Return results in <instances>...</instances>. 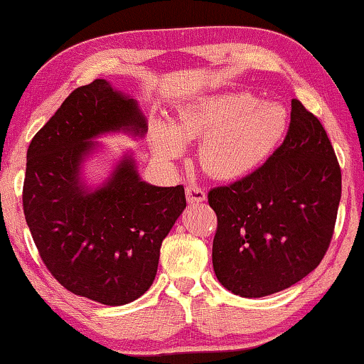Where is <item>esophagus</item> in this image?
<instances>
[{"mask_svg":"<svg viewBox=\"0 0 364 364\" xmlns=\"http://www.w3.org/2000/svg\"><path fill=\"white\" fill-rule=\"evenodd\" d=\"M186 196L188 204H200V202L205 200V192L197 186H188L186 188Z\"/></svg>","mask_w":364,"mask_h":364,"instance_id":"34e87169","label":"esophagus"}]
</instances>
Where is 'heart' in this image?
I'll use <instances>...</instances> for the list:
<instances>
[{
	"instance_id": "obj_1",
	"label": "heart",
	"mask_w": 364,
	"mask_h": 364,
	"mask_svg": "<svg viewBox=\"0 0 364 364\" xmlns=\"http://www.w3.org/2000/svg\"><path fill=\"white\" fill-rule=\"evenodd\" d=\"M287 127L286 108L259 102L249 92L214 93L188 102L172 127L154 122L150 144L164 162L176 160L186 141L200 139L197 157L202 168L219 178L240 177L274 150Z\"/></svg>"
}]
</instances>
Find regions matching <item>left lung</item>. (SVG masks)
I'll return each mask as SVG.
<instances>
[{"instance_id": "1", "label": "left lung", "mask_w": 364, "mask_h": 364, "mask_svg": "<svg viewBox=\"0 0 364 364\" xmlns=\"http://www.w3.org/2000/svg\"><path fill=\"white\" fill-rule=\"evenodd\" d=\"M207 199L217 215L212 264L225 289L262 297L308 276L331 244L341 199V168L318 117L294 98L274 154Z\"/></svg>"}]
</instances>
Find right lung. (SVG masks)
Instances as JSON below:
<instances>
[{
    "label": "right lung",
    "mask_w": 364,
    "mask_h": 364,
    "mask_svg": "<svg viewBox=\"0 0 364 364\" xmlns=\"http://www.w3.org/2000/svg\"><path fill=\"white\" fill-rule=\"evenodd\" d=\"M147 132L134 98L107 80L73 90L33 136L26 154L23 210L41 261L73 294L107 306L132 303L152 286L160 245L186 209L183 186L144 182L125 157L97 191L80 165L105 132Z\"/></svg>",
    "instance_id": "obj_1"
}]
</instances>
